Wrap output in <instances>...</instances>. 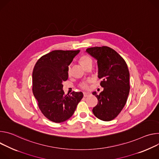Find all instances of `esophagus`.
Wrapping results in <instances>:
<instances>
[{
  "mask_svg": "<svg viewBox=\"0 0 159 159\" xmlns=\"http://www.w3.org/2000/svg\"><path fill=\"white\" fill-rule=\"evenodd\" d=\"M89 95H90V93L89 92H83V96L84 97H88Z\"/></svg>",
  "mask_w": 159,
  "mask_h": 159,
  "instance_id": "obj_1",
  "label": "esophagus"
}]
</instances>
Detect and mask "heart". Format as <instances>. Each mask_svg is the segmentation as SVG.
I'll list each match as a JSON object with an SVG mask.
<instances>
[{"mask_svg": "<svg viewBox=\"0 0 159 159\" xmlns=\"http://www.w3.org/2000/svg\"><path fill=\"white\" fill-rule=\"evenodd\" d=\"M80 62L82 66H84L92 62V59L89 56H84L81 57ZM67 72H68V73H69V72H70V66L68 67ZM80 86L83 89H87L88 88H89V83H88V82H83L80 84Z\"/></svg>", "mask_w": 159, "mask_h": 159, "instance_id": "obj_1", "label": "heart"}]
</instances>
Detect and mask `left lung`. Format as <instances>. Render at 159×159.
Here are the masks:
<instances>
[{
	"instance_id": "left-lung-1",
	"label": "left lung",
	"mask_w": 159,
	"mask_h": 159,
	"mask_svg": "<svg viewBox=\"0 0 159 159\" xmlns=\"http://www.w3.org/2000/svg\"><path fill=\"white\" fill-rule=\"evenodd\" d=\"M86 52L97 61L98 77L103 90L97 94L98 99L93 108V114L99 119L109 121L120 112L126 103L129 93V73L128 66L114 50L108 47L89 48Z\"/></svg>"
}]
</instances>
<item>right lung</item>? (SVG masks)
Wrapping results in <instances>:
<instances>
[{
	"instance_id": "right-lung-1",
	"label": "right lung",
	"mask_w": 159,
	"mask_h": 159,
	"mask_svg": "<svg viewBox=\"0 0 159 159\" xmlns=\"http://www.w3.org/2000/svg\"><path fill=\"white\" fill-rule=\"evenodd\" d=\"M80 50H53L42 56L33 71V93L43 114L59 123L74 114L83 97L81 92L65 95L62 83L68 78V66Z\"/></svg>"
}]
</instances>
